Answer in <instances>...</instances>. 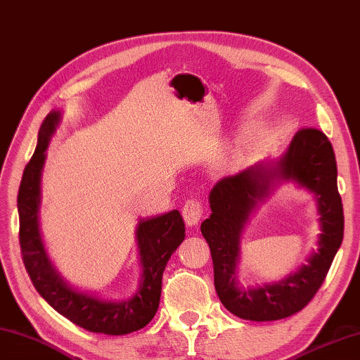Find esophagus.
<instances>
[{"instance_id":"obj_1","label":"esophagus","mask_w":360,"mask_h":360,"mask_svg":"<svg viewBox=\"0 0 360 360\" xmlns=\"http://www.w3.org/2000/svg\"><path fill=\"white\" fill-rule=\"evenodd\" d=\"M182 217H184L186 223L188 226H196L202 217V206L198 200L190 198L186 201L184 207H182Z\"/></svg>"}]
</instances>
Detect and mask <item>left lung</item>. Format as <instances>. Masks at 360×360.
<instances>
[{
  "label": "left lung",
  "instance_id": "1",
  "mask_svg": "<svg viewBox=\"0 0 360 360\" xmlns=\"http://www.w3.org/2000/svg\"><path fill=\"white\" fill-rule=\"evenodd\" d=\"M274 179L295 180L317 196L323 232L319 250L295 275L259 289H240L235 283L240 234L257 200ZM210 214L201 223L214 262L218 298L231 314L251 321L287 319L304 309L319 292L343 240V204L337 188L333 145L320 129H300L287 153L274 164H259L234 176H224L210 190Z\"/></svg>",
  "mask_w": 360,
  "mask_h": 360
}]
</instances>
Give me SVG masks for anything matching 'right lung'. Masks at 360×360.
<instances>
[{
  "label": "right lung",
  "mask_w": 360,
  "mask_h": 360,
  "mask_svg": "<svg viewBox=\"0 0 360 360\" xmlns=\"http://www.w3.org/2000/svg\"><path fill=\"white\" fill-rule=\"evenodd\" d=\"M59 122V112H51L39 131L37 148L25 167L18 188L21 257L34 287L49 306L75 325L90 333L124 335L142 329L156 315L162 290V274L168 259L186 237L179 210L148 218L139 223L137 242L143 265L140 290L126 301H104L77 292L63 281L49 262L39 232L40 174L49 139Z\"/></svg>",
  "instance_id": "1"
}]
</instances>
